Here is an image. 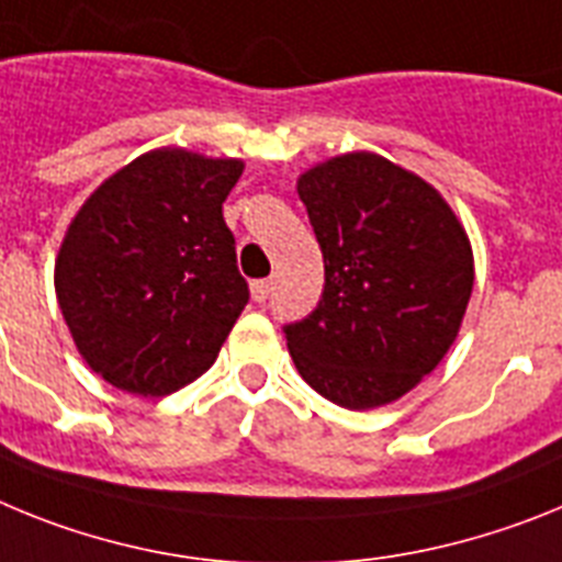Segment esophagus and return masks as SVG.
I'll return each instance as SVG.
<instances>
[{"label": "esophagus", "mask_w": 562, "mask_h": 562, "mask_svg": "<svg viewBox=\"0 0 562 562\" xmlns=\"http://www.w3.org/2000/svg\"><path fill=\"white\" fill-rule=\"evenodd\" d=\"M271 291H274V280H257V282H251V296L257 302H266L268 296H271Z\"/></svg>", "instance_id": "34e87169"}]
</instances>
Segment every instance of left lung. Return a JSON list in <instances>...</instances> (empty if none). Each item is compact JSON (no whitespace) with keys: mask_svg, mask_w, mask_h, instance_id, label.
I'll return each instance as SVG.
<instances>
[{"mask_svg":"<svg viewBox=\"0 0 562 562\" xmlns=\"http://www.w3.org/2000/svg\"><path fill=\"white\" fill-rule=\"evenodd\" d=\"M325 260L322 300L282 334L328 402H396L456 341L472 294V248L436 189L370 153L314 166L296 183Z\"/></svg>","mask_w":562,"mask_h":562,"instance_id":"left-lung-1","label":"left lung"}]
</instances>
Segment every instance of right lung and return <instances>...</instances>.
Listing matches in <instances>:
<instances>
[{
  "mask_svg": "<svg viewBox=\"0 0 562 562\" xmlns=\"http://www.w3.org/2000/svg\"><path fill=\"white\" fill-rule=\"evenodd\" d=\"M240 160L155 149L104 180L67 228L56 296L95 373L169 396L214 364L248 302L223 200Z\"/></svg>",
  "mask_w": 562,
  "mask_h": 562,
  "instance_id": "obj_1",
  "label": "right lung"
}]
</instances>
